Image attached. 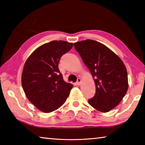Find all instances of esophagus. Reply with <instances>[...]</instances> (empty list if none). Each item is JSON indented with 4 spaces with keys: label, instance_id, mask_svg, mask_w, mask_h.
Returning <instances> with one entry per match:
<instances>
[{
    "label": "esophagus",
    "instance_id": "esophagus-1",
    "mask_svg": "<svg viewBox=\"0 0 145 145\" xmlns=\"http://www.w3.org/2000/svg\"><path fill=\"white\" fill-rule=\"evenodd\" d=\"M80 84H81V79H80V78H78L77 82H76V84L77 86H80Z\"/></svg>",
    "mask_w": 145,
    "mask_h": 145
}]
</instances>
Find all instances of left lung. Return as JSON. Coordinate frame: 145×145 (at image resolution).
<instances>
[{
    "label": "left lung",
    "mask_w": 145,
    "mask_h": 145,
    "mask_svg": "<svg viewBox=\"0 0 145 145\" xmlns=\"http://www.w3.org/2000/svg\"><path fill=\"white\" fill-rule=\"evenodd\" d=\"M73 45L95 80L96 93L88 103L100 112L111 111L121 101L128 89L124 63L116 54L97 41L86 40Z\"/></svg>",
    "instance_id": "8db88e82"
}]
</instances>
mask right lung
I'll use <instances>...</instances> for the list:
<instances>
[{"label": "right lung", "mask_w": 145, "mask_h": 145, "mask_svg": "<svg viewBox=\"0 0 145 145\" xmlns=\"http://www.w3.org/2000/svg\"><path fill=\"white\" fill-rule=\"evenodd\" d=\"M72 46L65 41H52L36 49L26 61L22 84L29 101L41 111L50 112L59 108L73 88L64 81L58 68L61 56Z\"/></svg>", "instance_id": "obj_1"}]
</instances>
